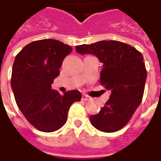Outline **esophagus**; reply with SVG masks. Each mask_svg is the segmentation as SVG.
Instances as JSON below:
<instances>
[{
  "label": "esophagus",
  "instance_id": "obj_1",
  "mask_svg": "<svg viewBox=\"0 0 161 161\" xmlns=\"http://www.w3.org/2000/svg\"><path fill=\"white\" fill-rule=\"evenodd\" d=\"M90 99V98L89 97H88L87 95H83L82 96V100L83 101H88Z\"/></svg>",
  "mask_w": 161,
  "mask_h": 161
}]
</instances>
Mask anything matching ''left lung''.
I'll list each match as a JSON object with an SVG mask.
<instances>
[{
  "mask_svg": "<svg viewBox=\"0 0 161 161\" xmlns=\"http://www.w3.org/2000/svg\"><path fill=\"white\" fill-rule=\"evenodd\" d=\"M76 52L98 58L103 63L101 85L111 91L100 112L90 116L91 124L106 133L121 130L142 100L147 77L142 54L130 45L112 40L76 46Z\"/></svg>",
  "mask_w": 161,
  "mask_h": 161,
  "instance_id": "obj_1",
  "label": "left lung"
}]
</instances>
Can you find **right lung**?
Here are the masks:
<instances>
[{
	"instance_id": "obj_1",
	"label": "right lung",
	"mask_w": 161,
	"mask_h": 161,
	"mask_svg": "<svg viewBox=\"0 0 161 161\" xmlns=\"http://www.w3.org/2000/svg\"><path fill=\"white\" fill-rule=\"evenodd\" d=\"M73 49L53 39L27 44L16 56L11 85L16 104L27 121L42 132L59 130L67 121L70 106L80 101L78 90L63 95L52 88L63 59Z\"/></svg>"
}]
</instances>
